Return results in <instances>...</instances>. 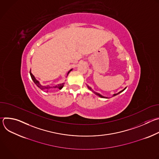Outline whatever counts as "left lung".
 Here are the masks:
<instances>
[{
	"label": "left lung",
	"mask_w": 159,
	"mask_h": 159,
	"mask_svg": "<svg viewBox=\"0 0 159 159\" xmlns=\"http://www.w3.org/2000/svg\"><path fill=\"white\" fill-rule=\"evenodd\" d=\"M87 87H88V88H89V89H90V90H92V91H93V92H94V91H93V90H92V89H91V88H90V87H89V86H88V85H87ZM126 87H125V89H123V90H121V91H120V93H118V94H114V95H113V96H116V95H118V94H120V93H121V92H123V90H125V89H126ZM94 94H96V95H97V96H99V97H100V98H106V97H104V96H102V95H101V94H99V93H96V92H94Z\"/></svg>",
	"instance_id": "left-lung-1"
}]
</instances>
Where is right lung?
Masks as SVG:
<instances>
[{
	"label": "right lung",
	"instance_id": "right-lung-1",
	"mask_svg": "<svg viewBox=\"0 0 159 159\" xmlns=\"http://www.w3.org/2000/svg\"><path fill=\"white\" fill-rule=\"evenodd\" d=\"M72 69H71L70 71H69V72L67 73V75H69V72L72 70ZM30 75H31V79H32V80H33V82L35 83V84L40 89H41V90H48V89H62V87H63V85H64V83H62V84H58V85H54V86H50V85H41L40 84H39V81H38L36 79H35V77H34V76L31 74V70H30Z\"/></svg>",
	"mask_w": 159,
	"mask_h": 159
}]
</instances>
